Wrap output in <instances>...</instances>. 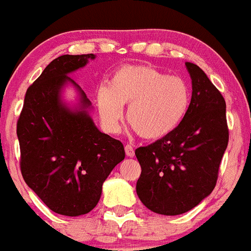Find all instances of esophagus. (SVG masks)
I'll return each instance as SVG.
<instances>
[{
  "mask_svg": "<svg viewBox=\"0 0 251 251\" xmlns=\"http://www.w3.org/2000/svg\"><path fill=\"white\" fill-rule=\"evenodd\" d=\"M125 153L127 157H134V154H135V151H134V148H132L131 145L127 144L125 147Z\"/></svg>",
  "mask_w": 251,
  "mask_h": 251,
  "instance_id": "1",
  "label": "esophagus"
}]
</instances>
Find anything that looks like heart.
Instances as JSON below:
<instances>
[{
  "label": "heart",
  "instance_id": "b5f03b06",
  "mask_svg": "<svg viewBox=\"0 0 251 251\" xmlns=\"http://www.w3.org/2000/svg\"><path fill=\"white\" fill-rule=\"evenodd\" d=\"M96 100L107 131L119 130L122 107L127 106V122L142 138L155 140L171 134L184 120L190 90L177 75L145 65H125L115 71L108 86L98 88Z\"/></svg>",
  "mask_w": 251,
  "mask_h": 251
}]
</instances>
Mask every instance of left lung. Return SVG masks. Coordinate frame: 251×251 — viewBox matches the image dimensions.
Wrapping results in <instances>:
<instances>
[{"instance_id": "left-lung-1", "label": "left lung", "mask_w": 251, "mask_h": 251, "mask_svg": "<svg viewBox=\"0 0 251 251\" xmlns=\"http://www.w3.org/2000/svg\"><path fill=\"white\" fill-rule=\"evenodd\" d=\"M191 100L180 125L165 138L140 147L136 194L145 207L177 216L197 207L213 191L228 144L226 102L201 67L185 62Z\"/></svg>"}]
</instances>
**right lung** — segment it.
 Instances as JSON below:
<instances>
[{
	"mask_svg": "<svg viewBox=\"0 0 251 251\" xmlns=\"http://www.w3.org/2000/svg\"><path fill=\"white\" fill-rule=\"evenodd\" d=\"M94 58L93 53L54 58L26 90L18 121L23 177L62 216L89 213L100 201L103 182L125 158L122 143L98 130L89 115L92 103L69 76ZM66 85L79 94L73 107L62 100Z\"/></svg>",
	"mask_w": 251,
	"mask_h": 251,
	"instance_id": "1",
	"label": "right lung"
}]
</instances>
